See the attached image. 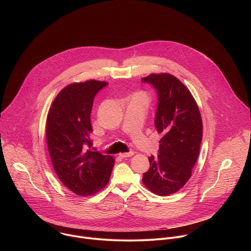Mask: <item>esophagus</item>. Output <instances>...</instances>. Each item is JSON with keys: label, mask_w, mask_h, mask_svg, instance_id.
<instances>
[{"label": "esophagus", "mask_w": 251, "mask_h": 251, "mask_svg": "<svg viewBox=\"0 0 251 251\" xmlns=\"http://www.w3.org/2000/svg\"><path fill=\"white\" fill-rule=\"evenodd\" d=\"M134 155V152L133 151H131V152H128V153H121V154H119V157L120 158H128V157H132Z\"/></svg>", "instance_id": "esophagus-1"}]
</instances>
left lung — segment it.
<instances>
[{"label": "left lung", "instance_id": "8db88e82", "mask_svg": "<svg viewBox=\"0 0 251 251\" xmlns=\"http://www.w3.org/2000/svg\"><path fill=\"white\" fill-rule=\"evenodd\" d=\"M142 82L157 92L155 127L162 135L158 156L149 157L150 169L143 175V183L156 195L169 196L192 176L202 138L201 117L190 90L172 75L153 74Z\"/></svg>", "mask_w": 251, "mask_h": 251}]
</instances>
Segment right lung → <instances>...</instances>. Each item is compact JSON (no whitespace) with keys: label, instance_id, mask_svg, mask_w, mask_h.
Here are the masks:
<instances>
[{"label":"right lung","instance_id":"1","mask_svg":"<svg viewBox=\"0 0 251 251\" xmlns=\"http://www.w3.org/2000/svg\"><path fill=\"white\" fill-rule=\"evenodd\" d=\"M108 83L88 80L64 87L53 100L47 119V142L54 172L76 195L101 191L114 166L111 156L91 150L90 114L95 95Z\"/></svg>","mask_w":251,"mask_h":251}]
</instances>
